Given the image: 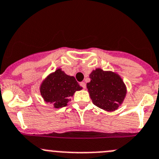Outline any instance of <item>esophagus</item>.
Here are the masks:
<instances>
[{"instance_id":"esophagus-1","label":"esophagus","mask_w":159,"mask_h":159,"mask_svg":"<svg viewBox=\"0 0 159 159\" xmlns=\"http://www.w3.org/2000/svg\"><path fill=\"white\" fill-rule=\"evenodd\" d=\"M80 86L83 87V88H84V89H85V88H86V83L85 82H81L80 83Z\"/></svg>"}]
</instances>
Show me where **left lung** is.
Masks as SVG:
<instances>
[{"label":"left lung","mask_w":159,"mask_h":159,"mask_svg":"<svg viewBox=\"0 0 159 159\" xmlns=\"http://www.w3.org/2000/svg\"><path fill=\"white\" fill-rule=\"evenodd\" d=\"M89 76L91 81L87 84V88L94 105L106 111L117 110L127 93L121 77L101 68L93 70Z\"/></svg>","instance_id":"left-lung-1"}]
</instances>
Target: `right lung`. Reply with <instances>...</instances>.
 <instances>
[{
    "label": "right lung",
    "instance_id": "add662e5",
    "mask_svg": "<svg viewBox=\"0 0 159 159\" xmlns=\"http://www.w3.org/2000/svg\"><path fill=\"white\" fill-rule=\"evenodd\" d=\"M74 76L67 74L61 68H57L49 74L40 85V93L46 102L52 103L54 108L65 107L71 101L74 93L82 90Z\"/></svg>",
    "mask_w": 159,
    "mask_h": 159
}]
</instances>
